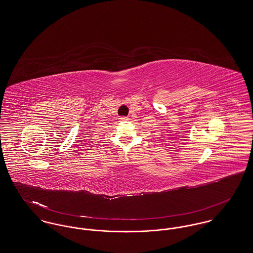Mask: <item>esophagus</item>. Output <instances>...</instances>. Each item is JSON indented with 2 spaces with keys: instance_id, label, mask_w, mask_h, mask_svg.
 Listing matches in <instances>:
<instances>
[{
  "instance_id": "obj_1",
  "label": "esophagus",
  "mask_w": 253,
  "mask_h": 253,
  "mask_svg": "<svg viewBox=\"0 0 253 253\" xmlns=\"http://www.w3.org/2000/svg\"><path fill=\"white\" fill-rule=\"evenodd\" d=\"M119 119H120L121 121H127V120H128V118H126V117H121Z\"/></svg>"
}]
</instances>
